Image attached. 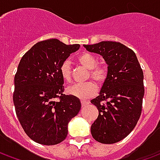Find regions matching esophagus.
<instances>
[{
    "mask_svg": "<svg viewBox=\"0 0 160 160\" xmlns=\"http://www.w3.org/2000/svg\"><path fill=\"white\" fill-rule=\"evenodd\" d=\"M90 104V103H89L88 101H84V100L81 101V105H82V106H87V104Z\"/></svg>",
    "mask_w": 160,
    "mask_h": 160,
    "instance_id": "1",
    "label": "esophagus"
}]
</instances>
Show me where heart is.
Returning <instances> with one entry per match:
<instances>
[{"mask_svg":"<svg viewBox=\"0 0 160 160\" xmlns=\"http://www.w3.org/2000/svg\"><path fill=\"white\" fill-rule=\"evenodd\" d=\"M78 62L90 70L91 78L98 83H102L106 78V69L103 67H97L98 60L89 53H83L78 57ZM60 73L62 79L70 81L72 70L68 61H64L60 66ZM97 92V87L92 82H86L83 84H73L67 88V93L80 99H86L92 97Z\"/></svg>","mask_w":160,"mask_h":160,"instance_id":"b5f03b06","label":"heart"}]
</instances>
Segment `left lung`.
<instances>
[{"label":"left lung","mask_w":160,"mask_h":160,"mask_svg":"<svg viewBox=\"0 0 160 160\" xmlns=\"http://www.w3.org/2000/svg\"><path fill=\"white\" fill-rule=\"evenodd\" d=\"M84 47L100 55L108 66L99 94L91 100L98 110L91 133L98 142L113 144L130 134L141 117L143 71L135 53L121 42L102 41Z\"/></svg>","instance_id":"8db88e82"}]
</instances>
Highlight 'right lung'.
I'll return each mask as SVG.
<instances>
[{
  "label": "right lung",
  "instance_id": "right-lung-1",
  "mask_svg": "<svg viewBox=\"0 0 160 160\" xmlns=\"http://www.w3.org/2000/svg\"><path fill=\"white\" fill-rule=\"evenodd\" d=\"M80 46L56 38L44 40L34 44L19 62L13 104L23 129L37 143L51 146L64 141L68 122L81 108L78 98L63 94L60 73L61 64Z\"/></svg>",
  "mask_w": 160,
  "mask_h": 160
}]
</instances>
